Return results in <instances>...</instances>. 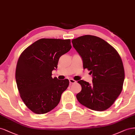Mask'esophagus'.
I'll return each instance as SVG.
<instances>
[{
    "label": "esophagus",
    "mask_w": 135,
    "mask_h": 135,
    "mask_svg": "<svg viewBox=\"0 0 135 135\" xmlns=\"http://www.w3.org/2000/svg\"><path fill=\"white\" fill-rule=\"evenodd\" d=\"M69 82H70L71 84H73V83H75V82H76L75 80H74L73 79H69Z\"/></svg>",
    "instance_id": "1"
}]
</instances>
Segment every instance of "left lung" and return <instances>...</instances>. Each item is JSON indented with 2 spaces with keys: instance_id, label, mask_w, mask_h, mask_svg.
Wrapping results in <instances>:
<instances>
[{
  "instance_id": "left-lung-1",
  "label": "left lung",
  "mask_w": 135,
  "mask_h": 135,
  "mask_svg": "<svg viewBox=\"0 0 135 135\" xmlns=\"http://www.w3.org/2000/svg\"><path fill=\"white\" fill-rule=\"evenodd\" d=\"M72 42L83 60L84 68L93 76L92 85L84 80L78 81L82 87L76 95L78 101L91 110H107L123 88L124 70L119 54L107 41L95 36H82Z\"/></svg>"
}]
</instances>
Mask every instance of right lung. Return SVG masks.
<instances>
[{
	"mask_svg": "<svg viewBox=\"0 0 135 135\" xmlns=\"http://www.w3.org/2000/svg\"><path fill=\"white\" fill-rule=\"evenodd\" d=\"M71 47L70 39L41 38L20 56L16 69L17 88L25 104L34 113H46L59 104L69 81L53 79L52 71Z\"/></svg>",
	"mask_w": 135,
	"mask_h": 135,
	"instance_id": "right-lung-1",
	"label": "right lung"
}]
</instances>
